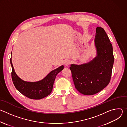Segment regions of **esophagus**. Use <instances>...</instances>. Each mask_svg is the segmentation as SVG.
<instances>
[{
    "label": "esophagus",
    "instance_id": "34e87169",
    "mask_svg": "<svg viewBox=\"0 0 127 127\" xmlns=\"http://www.w3.org/2000/svg\"><path fill=\"white\" fill-rule=\"evenodd\" d=\"M71 63V61L69 59H67L65 61V65L66 66H68L69 65H70Z\"/></svg>",
    "mask_w": 127,
    "mask_h": 127
}]
</instances>
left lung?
<instances>
[{"label": "left lung", "mask_w": 127, "mask_h": 127, "mask_svg": "<svg viewBox=\"0 0 127 127\" xmlns=\"http://www.w3.org/2000/svg\"><path fill=\"white\" fill-rule=\"evenodd\" d=\"M96 32L97 56L87 63L70 67L76 89L87 95L98 93L110 83L114 62L112 45L104 30L97 27Z\"/></svg>", "instance_id": "left-lung-1"}]
</instances>
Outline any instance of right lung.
Listing matches in <instances>:
<instances>
[{
    "label": "right lung",
    "mask_w": 127,
    "mask_h": 127,
    "mask_svg": "<svg viewBox=\"0 0 127 127\" xmlns=\"http://www.w3.org/2000/svg\"><path fill=\"white\" fill-rule=\"evenodd\" d=\"M10 61L12 67L11 78L14 86L24 95L32 99H41L49 95L52 92L56 75L64 69V66H61L53 70L41 81L27 82L22 80L16 74L11 62V57Z\"/></svg>",
    "instance_id": "1"
}]
</instances>
